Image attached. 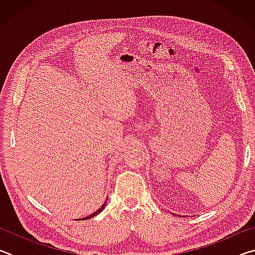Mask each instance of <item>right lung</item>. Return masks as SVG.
<instances>
[{"label":"right lung","instance_id":"add662e5","mask_svg":"<svg viewBox=\"0 0 255 255\" xmlns=\"http://www.w3.org/2000/svg\"><path fill=\"white\" fill-rule=\"evenodd\" d=\"M106 204H107V201H105L102 204V206L100 207V208H99L97 211H94L93 214H91V215H89V216H86V217H84V218H82V221H85V219H89V218H92V217H94V216H97L98 214H100L101 211L105 209V207H106Z\"/></svg>","mask_w":255,"mask_h":255}]
</instances>
